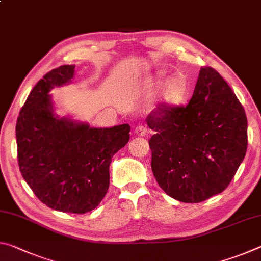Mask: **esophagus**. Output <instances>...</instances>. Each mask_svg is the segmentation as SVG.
<instances>
[{
    "mask_svg": "<svg viewBox=\"0 0 261 261\" xmlns=\"http://www.w3.org/2000/svg\"><path fill=\"white\" fill-rule=\"evenodd\" d=\"M146 127H144L143 125H138V126H136V129H135V135H137V136H139V137H144L145 135H146Z\"/></svg>",
    "mask_w": 261,
    "mask_h": 261,
    "instance_id": "34e87169",
    "label": "esophagus"
}]
</instances>
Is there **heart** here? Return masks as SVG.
<instances>
[{
  "mask_svg": "<svg viewBox=\"0 0 261 261\" xmlns=\"http://www.w3.org/2000/svg\"><path fill=\"white\" fill-rule=\"evenodd\" d=\"M167 80L166 71H158L148 78L146 83L149 90H156L163 85V83ZM166 82V81H165ZM165 83V82H164ZM189 94V83L188 79L183 74H175V76L168 79L165 85L162 87L158 96V105L168 109H174L179 107L184 103Z\"/></svg>",
  "mask_w": 261,
  "mask_h": 261,
  "instance_id": "1",
  "label": "heart"
}]
</instances>
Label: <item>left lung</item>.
I'll list each match as a JSON object with an SVG mask.
<instances>
[{
  "label": "left lung",
  "mask_w": 261,
  "mask_h": 261,
  "mask_svg": "<svg viewBox=\"0 0 261 261\" xmlns=\"http://www.w3.org/2000/svg\"><path fill=\"white\" fill-rule=\"evenodd\" d=\"M152 171L168 196L200 202L226 190L244 160L247 120L227 82L201 68L188 106L158 107L146 117Z\"/></svg>",
  "instance_id": "left-lung-1"
}]
</instances>
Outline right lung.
Wrapping results in <instances>:
<instances>
[{"mask_svg": "<svg viewBox=\"0 0 261 261\" xmlns=\"http://www.w3.org/2000/svg\"><path fill=\"white\" fill-rule=\"evenodd\" d=\"M73 74L74 65H62L37 83L19 113L16 138L20 173L39 200L84 214L107 193L112 158L129 141L130 125L91 127L56 115L49 92Z\"/></svg>", "mask_w": 261, "mask_h": 261, "instance_id": "right-lung-1", "label": "right lung"}]
</instances>
